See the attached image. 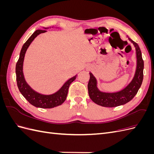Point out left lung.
Listing matches in <instances>:
<instances>
[{
  "label": "left lung",
  "instance_id": "1",
  "mask_svg": "<svg viewBox=\"0 0 154 154\" xmlns=\"http://www.w3.org/2000/svg\"><path fill=\"white\" fill-rule=\"evenodd\" d=\"M128 40L136 48L137 67L132 82L123 90L117 92H103L97 87V80L90 72V79L88 83V92L90 98L95 103L105 107H115L126 104L136 96L140 88L143 80L144 62L140 48L137 43L128 38Z\"/></svg>",
  "mask_w": 154,
  "mask_h": 154
}]
</instances>
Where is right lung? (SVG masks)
<instances>
[{
	"label": "right lung",
	"instance_id": "right-lung-1",
	"mask_svg": "<svg viewBox=\"0 0 154 154\" xmlns=\"http://www.w3.org/2000/svg\"><path fill=\"white\" fill-rule=\"evenodd\" d=\"M44 29H46L47 28ZM46 31H47L42 29L35 31L33 32V34L23 45L20 51L19 58H18L16 64L15 72L16 80L18 89H19V91L22 96L25 97L27 101H29V103L32 105L38 107V108L51 109L62 105L65 100H66L69 85L76 78L77 75L69 79L57 92L54 93L53 94L44 95L40 94V93L35 91L27 84L25 80L24 74H23V63H24L26 52L31 43L36 37L38 35L44 33Z\"/></svg>",
	"mask_w": 154,
	"mask_h": 154
}]
</instances>
